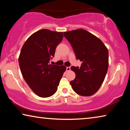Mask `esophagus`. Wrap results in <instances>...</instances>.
<instances>
[{"mask_svg": "<svg viewBox=\"0 0 130 130\" xmlns=\"http://www.w3.org/2000/svg\"><path fill=\"white\" fill-rule=\"evenodd\" d=\"M70 67H67V71H70Z\"/></svg>", "mask_w": 130, "mask_h": 130, "instance_id": "esophagus-1", "label": "esophagus"}]
</instances>
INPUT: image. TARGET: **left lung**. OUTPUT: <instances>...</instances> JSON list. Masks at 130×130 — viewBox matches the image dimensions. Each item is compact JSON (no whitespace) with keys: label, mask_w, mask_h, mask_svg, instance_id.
Segmentation results:
<instances>
[{"label":"left lung","mask_w":130,"mask_h":130,"mask_svg":"<svg viewBox=\"0 0 130 130\" xmlns=\"http://www.w3.org/2000/svg\"><path fill=\"white\" fill-rule=\"evenodd\" d=\"M71 44L76 58L82 61L80 68L72 67L76 77L70 82L79 95L90 96L98 91L108 68V51L98 37L83 28L63 32Z\"/></svg>","instance_id":"obj_1"}]
</instances>
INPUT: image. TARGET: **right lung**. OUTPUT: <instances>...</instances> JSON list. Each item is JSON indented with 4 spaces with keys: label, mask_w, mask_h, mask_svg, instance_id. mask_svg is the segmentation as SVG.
Instances as JSON below:
<instances>
[{
    "label": "right lung",
    "mask_w": 130,
    "mask_h": 130,
    "mask_svg": "<svg viewBox=\"0 0 130 130\" xmlns=\"http://www.w3.org/2000/svg\"><path fill=\"white\" fill-rule=\"evenodd\" d=\"M63 37V32L39 30L28 37L22 47L19 56L22 74L31 89L41 98L56 93L66 70L64 65L50 63Z\"/></svg>",
    "instance_id": "obj_1"
}]
</instances>
